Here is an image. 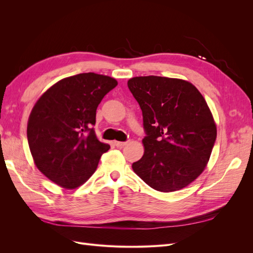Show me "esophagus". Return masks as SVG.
I'll return each instance as SVG.
<instances>
[{"label":"esophagus","instance_id":"esophagus-1","mask_svg":"<svg viewBox=\"0 0 253 253\" xmlns=\"http://www.w3.org/2000/svg\"><path fill=\"white\" fill-rule=\"evenodd\" d=\"M114 143H115V145H116V147L122 148V147H125V145H126L127 141H115Z\"/></svg>","mask_w":253,"mask_h":253}]
</instances>
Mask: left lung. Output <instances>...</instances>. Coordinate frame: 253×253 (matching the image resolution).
<instances>
[{
    "mask_svg": "<svg viewBox=\"0 0 253 253\" xmlns=\"http://www.w3.org/2000/svg\"><path fill=\"white\" fill-rule=\"evenodd\" d=\"M142 111L144 153L132 165L151 188L173 192L202 174L216 139V126L205 98L192 83L145 76L127 81Z\"/></svg>",
    "mask_w": 253,
    "mask_h": 253,
    "instance_id": "1",
    "label": "left lung"
}]
</instances>
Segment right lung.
<instances>
[{
	"label": "right lung",
	"instance_id": "1",
	"mask_svg": "<svg viewBox=\"0 0 253 253\" xmlns=\"http://www.w3.org/2000/svg\"><path fill=\"white\" fill-rule=\"evenodd\" d=\"M117 84L109 76L78 74L53 84L36 102L27 124L28 145L38 169L58 186L82 185L109 151L93 126L99 103Z\"/></svg>",
	"mask_w": 253,
	"mask_h": 253
}]
</instances>
